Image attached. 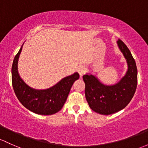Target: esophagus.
Returning <instances> with one entry per match:
<instances>
[{
	"label": "esophagus",
	"mask_w": 148,
	"mask_h": 148,
	"mask_svg": "<svg viewBox=\"0 0 148 148\" xmlns=\"http://www.w3.org/2000/svg\"><path fill=\"white\" fill-rule=\"evenodd\" d=\"M86 68L85 67V66H80V67L79 68L78 72H79V76H80L81 78L83 77V75L85 74V73H86Z\"/></svg>",
	"instance_id": "obj_1"
}]
</instances>
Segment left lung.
I'll use <instances>...</instances> for the list:
<instances>
[{"label":"left lung","instance_id":"left-lung-1","mask_svg":"<svg viewBox=\"0 0 148 148\" xmlns=\"http://www.w3.org/2000/svg\"><path fill=\"white\" fill-rule=\"evenodd\" d=\"M118 46L126 60L127 70L118 83L106 85L91 74L83 76L85 96L93 111L101 115H110L123 109L134 96L138 84V70L135 60L127 47L119 40Z\"/></svg>","mask_w":148,"mask_h":148}]
</instances>
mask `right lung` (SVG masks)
I'll return each instance as SVG.
<instances>
[{
	"instance_id": "right-lung-1",
	"label": "right lung",
	"mask_w": 148,
	"mask_h": 148,
	"mask_svg": "<svg viewBox=\"0 0 148 148\" xmlns=\"http://www.w3.org/2000/svg\"><path fill=\"white\" fill-rule=\"evenodd\" d=\"M23 45L15 55L12 65V84L15 94L20 102L30 111L44 116L54 114L62 108L73 84L79 78V74L74 73L47 89H35L29 86L21 78L18 70V59Z\"/></svg>"
}]
</instances>
